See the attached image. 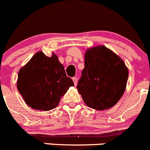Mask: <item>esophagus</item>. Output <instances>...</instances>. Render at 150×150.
<instances>
[{
    "mask_svg": "<svg viewBox=\"0 0 150 150\" xmlns=\"http://www.w3.org/2000/svg\"><path fill=\"white\" fill-rule=\"evenodd\" d=\"M72 79H73L74 83V85L76 86L77 84V78L76 77H73V78H72Z\"/></svg>",
    "mask_w": 150,
    "mask_h": 150,
    "instance_id": "34e87169",
    "label": "esophagus"
}]
</instances>
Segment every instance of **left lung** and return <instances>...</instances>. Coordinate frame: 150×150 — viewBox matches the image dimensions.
Returning <instances> with one entry per match:
<instances>
[{
	"instance_id": "obj_1",
	"label": "left lung",
	"mask_w": 150,
	"mask_h": 150,
	"mask_svg": "<svg viewBox=\"0 0 150 150\" xmlns=\"http://www.w3.org/2000/svg\"><path fill=\"white\" fill-rule=\"evenodd\" d=\"M127 78L128 69L122 58L105 46H97L86 50L77 90L88 107L106 110L122 98Z\"/></svg>"
}]
</instances>
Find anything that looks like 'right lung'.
<instances>
[{
    "label": "right lung",
    "mask_w": 150,
    "mask_h": 150,
    "mask_svg": "<svg viewBox=\"0 0 150 150\" xmlns=\"http://www.w3.org/2000/svg\"><path fill=\"white\" fill-rule=\"evenodd\" d=\"M71 86H74V81L66 76L58 57L54 53L47 57L42 52L35 53L20 69L17 82L27 105L39 111L57 107Z\"/></svg>",
    "instance_id": "obj_1"
}]
</instances>
